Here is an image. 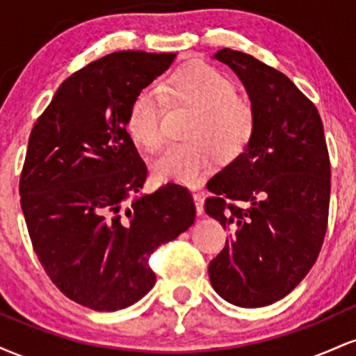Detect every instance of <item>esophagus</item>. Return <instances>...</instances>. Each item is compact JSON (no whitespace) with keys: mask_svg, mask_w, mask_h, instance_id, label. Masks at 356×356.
I'll list each match as a JSON object with an SVG mask.
<instances>
[{"mask_svg":"<svg viewBox=\"0 0 356 356\" xmlns=\"http://www.w3.org/2000/svg\"><path fill=\"white\" fill-rule=\"evenodd\" d=\"M194 204H195V211H197V214L201 216L204 214V195L201 192H194Z\"/></svg>","mask_w":356,"mask_h":356,"instance_id":"esophagus-1","label":"esophagus"}]
</instances>
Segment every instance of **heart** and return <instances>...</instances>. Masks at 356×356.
Instances as JSON below:
<instances>
[{"mask_svg": "<svg viewBox=\"0 0 356 356\" xmlns=\"http://www.w3.org/2000/svg\"><path fill=\"white\" fill-rule=\"evenodd\" d=\"M161 95L172 105L195 110L187 125V142L170 145L155 162L154 175L161 182L197 186L219 159L232 162L251 145L256 132V110L236 95L234 83L211 65L194 61L177 68L161 83ZM127 130L145 150L164 145L162 99L155 90L144 88L130 102Z\"/></svg>", "mask_w": 356, "mask_h": 356, "instance_id": "b5f03b06", "label": "heart"}]
</instances>
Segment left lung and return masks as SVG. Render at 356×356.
<instances>
[{"mask_svg": "<svg viewBox=\"0 0 356 356\" xmlns=\"http://www.w3.org/2000/svg\"><path fill=\"white\" fill-rule=\"evenodd\" d=\"M214 58L246 87L256 132L207 182L204 209L231 231L209 280L229 303L259 308L291 293L316 263L328 226V147L318 108L284 73L229 48Z\"/></svg>", "mask_w": 356, "mask_h": 356, "instance_id": "1", "label": "left lung"}]
</instances>
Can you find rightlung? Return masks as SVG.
Instances as JSON below:
<instances>
[{
    "label": "right lung",
    "mask_w": 356,
    "mask_h": 356,
    "mask_svg": "<svg viewBox=\"0 0 356 356\" xmlns=\"http://www.w3.org/2000/svg\"><path fill=\"white\" fill-rule=\"evenodd\" d=\"M175 53L115 51L68 76L28 140L19 177L28 234L51 283L81 306L117 312L152 289L149 257L195 220L191 192L137 195L147 165L127 132L134 97Z\"/></svg>",
    "instance_id": "1"
}]
</instances>
